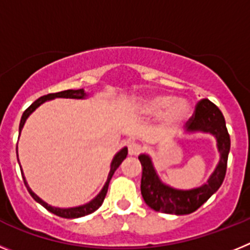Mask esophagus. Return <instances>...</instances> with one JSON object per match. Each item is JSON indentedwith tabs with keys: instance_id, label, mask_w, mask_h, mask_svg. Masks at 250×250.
Wrapping results in <instances>:
<instances>
[{
	"instance_id": "obj_1",
	"label": "esophagus",
	"mask_w": 250,
	"mask_h": 250,
	"mask_svg": "<svg viewBox=\"0 0 250 250\" xmlns=\"http://www.w3.org/2000/svg\"><path fill=\"white\" fill-rule=\"evenodd\" d=\"M127 149H129L130 155H138L139 152L143 150V146L136 141H130L129 145H127Z\"/></svg>"
}]
</instances>
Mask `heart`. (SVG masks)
Returning a JSON list of instances; mask_svg holds the SVG:
<instances>
[{"label":"heart","mask_w":250,"mask_h":250,"mask_svg":"<svg viewBox=\"0 0 250 250\" xmlns=\"http://www.w3.org/2000/svg\"><path fill=\"white\" fill-rule=\"evenodd\" d=\"M136 107L140 112L146 115H155L161 112V124L165 127H173L189 116L190 105L185 100H175L171 95H152L141 99Z\"/></svg>","instance_id":"b5f03b06"}]
</instances>
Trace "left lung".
I'll use <instances>...</instances> for the list:
<instances>
[{
    "label": "left lung",
    "instance_id": "left-lung-1",
    "mask_svg": "<svg viewBox=\"0 0 250 250\" xmlns=\"http://www.w3.org/2000/svg\"><path fill=\"white\" fill-rule=\"evenodd\" d=\"M190 131L211 132L218 141L220 151L219 165L205 185L193 190H176L160 182L152 167L149 156L140 155L139 160L143 167L141 194L145 203L155 211L165 214L184 215L198 210L220 188L227 173L228 155L230 150V136L225 125V119L215 104L208 99H202L195 105L194 114L187 123Z\"/></svg>",
    "mask_w": 250,
    "mask_h": 250
}]
</instances>
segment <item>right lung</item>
Masks as SVG:
<instances>
[{
    "label": "right lung",
    "instance_id": "add662e5",
    "mask_svg": "<svg viewBox=\"0 0 250 250\" xmlns=\"http://www.w3.org/2000/svg\"><path fill=\"white\" fill-rule=\"evenodd\" d=\"M85 91H83V89H80V90H65V91H60V92H52V94H48V95H43V96H41L40 99H37L35 103L31 104L30 106H28L27 109L23 111V114H22V118H21V121H20V131H21L22 126H23V124H25L26 119L28 118V115L31 114V112L34 111L36 107H39L40 105L42 103H45L46 100H50V99H55V98H70V99H83L85 98ZM127 155V149L126 147H124L121 151H119L116 155H115L114 160H112L111 163V169H110V174H109V178H107V182H106L105 187H104V189L101 190V193L99 194L96 198H95L92 202H90L89 204L86 205H83V207H77V208H70V209H60V208H54V207H50L48 204H46L43 200H41L39 198V196L36 195V194L34 193V191L31 190L30 188H28L27 183H26L25 180V176H23V173H22V178H23V182H25V185L26 188H27L28 193L31 194V196L34 198L35 200H36L37 203H40V204L42 205V207H45L46 209H47L48 211H51L52 214H55V215L57 216H61V218H66V219H74V218H80V216H85V215H89V214L94 213L95 210H98L99 208L101 207V204H103L104 199H105L106 196V193H107V188H109V183L110 180H111L112 175H114V173L116 171V169H118L119 167H120V164L124 161V159L126 158Z\"/></svg>",
    "mask_w": 250,
    "mask_h": 250
}]
</instances>
